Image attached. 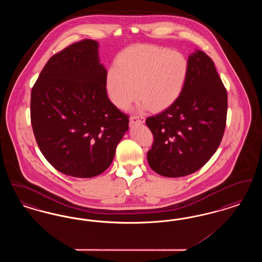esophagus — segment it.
I'll list each match as a JSON object with an SVG mask.
<instances>
[{
    "label": "esophagus",
    "mask_w": 262,
    "mask_h": 262,
    "mask_svg": "<svg viewBox=\"0 0 262 262\" xmlns=\"http://www.w3.org/2000/svg\"><path fill=\"white\" fill-rule=\"evenodd\" d=\"M129 122H130L132 125H134V124H143L145 122V119L142 116H133V117H130Z\"/></svg>",
    "instance_id": "esophagus-1"
}]
</instances>
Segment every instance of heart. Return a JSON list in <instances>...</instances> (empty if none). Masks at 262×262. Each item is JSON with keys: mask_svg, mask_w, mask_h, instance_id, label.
Returning <instances> with one entry per match:
<instances>
[{"mask_svg": "<svg viewBox=\"0 0 262 262\" xmlns=\"http://www.w3.org/2000/svg\"><path fill=\"white\" fill-rule=\"evenodd\" d=\"M188 75V62L179 52L155 45H136L122 52L109 70L107 91L122 109L141 100L154 112L170 108L181 96Z\"/></svg>", "mask_w": 262, "mask_h": 262, "instance_id": "heart-1", "label": "heart"}]
</instances>
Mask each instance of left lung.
Masks as SVG:
<instances>
[{
    "label": "left lung",
    "instance_id": "8db88e82",
    "mask_svg": "<svg viewBox=\"0 0 262 262\" xmlns=\"http://www.w3.org/2000/svg\"><path fill=\"white\" fill-rule=\"evenodd\" d=\"M185 88L170 108L146 119L154 142L150 168L168 178L192 174L209 161L224 135L227 90L214 62L204 52L188 57Z\"/></svg>",
    "mask_w": 262,
    "mask_h": 262
}]
</instances>
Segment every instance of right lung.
I'll use <instances>...</instances> for the list:
<instances>
[{
	"label": "right lung",
	"instance_id": "obj_1",
	"mask_svg": "<svg viewBox=\"0 0 262 262\" xmlns=\"http://www.w3.org/2000/svg\"><path fill=\"white\" fill-rule=\"evenodd\" d=\"M99 44L85 39L51 57L31 90L38 146L62 174L92 178L111 165L128 117L108 98Z\"/></svg>",
	"mask_w": 262,
	"mask_h": 262
}]
</instances>
